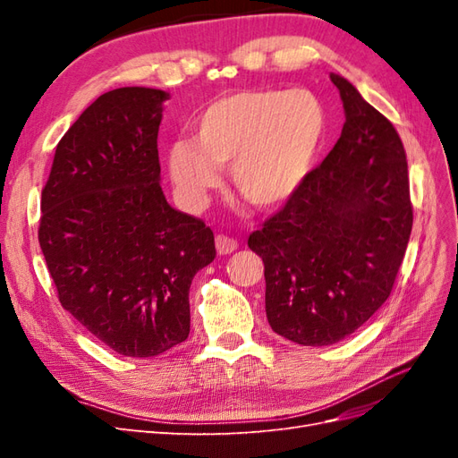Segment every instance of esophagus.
<instances>
[{
	"label": "esophagus",
	"mask_w": 458,
	"mask_h": 458,
	"mask_svg": "<svg viewBox=\"0 0 458 458\" xmlns=\"http://www.w3.org/2000/svg\"><path fill=\"white\" fill-rule=\"evenodd\" d=\"M216 248H217V254L221 256H227V254H233L234 250H237L239 244L234 239L227 237V234H217L216 237Z\"/></svg>",
	"instance_id": "obj_1"
}]
</instances>
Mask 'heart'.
Segmentation results:
<instances>
[{"instance_id": "b5f03b06", "label": "heart", "mask_w": 458, "mask_h": 458, "mask_svg": "<svg viewBox=\"0 0 458 458\" xmlns=\"http://www.w3.org/2000/svg\"><path fill=\"white\" fill-rule=\"evenodd\" d=\"M327 113L308 89H246L208 105L191 137L170 147V177L189 210H200L229 168L231 182L258 208L293 199L321 152Z\"/></svg>"}]
</instances>
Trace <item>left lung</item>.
I'll return each instance as SVG.
<instances>
[{"label": "left lung", "instance_id": "8db88e82", "mask_svg": "<svg viewBox=\"0 0 458 458\" xmlns=\"http://www.w3.org/2000/svg\"><path fill=\"white\" fill-rule=\"evenodd\" d=\"M345 122L308 182L248 239L263 259L271 328L330 345L390 296L412 229L407 157L392 122L348 80L330 74Z\"/></svg>", "mask_w": 458, "mask_h": 458}]
</instances>
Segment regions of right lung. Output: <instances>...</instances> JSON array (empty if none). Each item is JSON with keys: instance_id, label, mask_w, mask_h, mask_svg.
<instances>
[{"instance_id": "1", "label": "right lung", "mask_w": 458, "mask_h": 458, "mask_svg": "<svg viewBox=\"0 0 458 458\" xmlns=\"http://www.w3.org/2000/svg\"><path fill=\"white\" fill-rule=\"evenodd\" d=\"M168 99L152 88L103 93L63 135L41 191L38 239L61 306L128 357L187 340L192 276L216 258L212 229L160 187Z\"/></svg>"}]
</instances>
